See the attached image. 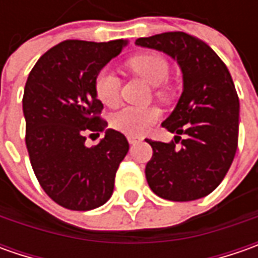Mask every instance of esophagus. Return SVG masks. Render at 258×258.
I'll list each match as a JSON object with an SVG mask.
<instances>
[{
  "mask_svg": "<svg viewBox=\"0 0 258 258\" xmlns=\"http://www.w3.org/2000/svg\"><path fill=\"white\" fill-rule=\"evenodd\" d=\"M141 141H142V138H139V136H132V135L127 136V142L131 145L138 144V142H141Z\"/></svg>",
  "mask_w": 258,
  "mask_h": 258,
  "instance_id": "34e87169",
  "label": "esophagus"
}]
</instances>
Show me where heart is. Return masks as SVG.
Here are the masks:
<instances>
[{"label": "heart", "instance_id": "heart-1", "mask_svg": "<svg viewBox=\"0 0 258 258\" xmlns=\"http://www.w3.org/2000/svg\"><path fill=\"white\" fill-rule=\"evenodd\" d=\"M126 67L139 76L149 86L155 87V96L165 99L168 96V89L162 83L168 79L169 66L161 54L156 53H144L129 58ZM119 86L120 82L117 76L109 69H102L94 77V93L96 97L104 106H114L119 100ZM159 113L154 107H132L126 106L119 109L110 116V126L126 135H142L158 120Z\"/></svg>", "mask_w": 258, "mask_h": 258}]
</instances>
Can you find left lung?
I'll list each match as a JSON object with an SVG mask.
<instances>
[{"instance_id": "obj_1", "label": "left lung", "mask_w": 258, "mask_h": 258, "mask_svg": "<svg viewBox=\"0 0 258 258\" xmlns=\"http://www.w3.org/2000/svg\"><path fill=\"white\" fill-rule=\"evenodd\" d=\"M136 45L171 55L183 80L176 107L162 123L176 134L175 141L146 139L154 151L145 168L146 181L164 200L203 198L221 183L237 151L240 102L231 75L210 45L182 31L142 37Z\"/></svg>"}]
</instances>
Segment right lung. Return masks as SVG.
Listing matches in <instances>:
<instances>
[{"mask_svg":"<svg viewBox=\"0 0 258 258\" xmlns=\"http://www.w3.org/2000/svg\"><path fill=\"white\" fill-rule=\"evenodd\" d=\"M126 43L66 40L41 55L27 79L23 112L30 162L45 194L67 210L103 205L129 151L124 135L114 129H106L96 147L84 145L86 134L107 126L94 77Z\"/></svg>","mask_w":258,"mask_h":258,"instance_id":"add662e5","label":"right lung"}]
</instances>
